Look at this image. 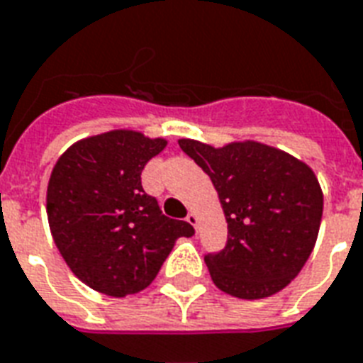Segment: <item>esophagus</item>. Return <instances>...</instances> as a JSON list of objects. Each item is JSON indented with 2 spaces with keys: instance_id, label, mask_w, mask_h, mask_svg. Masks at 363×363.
Returning <instances> with one entry per match:
<instances>
[{
  "instance_id": "esophagus-1",
  "label": "esophagus",
  "mask_w": 363,
  "mask_h": 363,
  "mask_svg": "<svg viewBox=\"0 0 363 363\" xmlns=\"http://www.w3.org/2000/svg\"><path fill=\"white\" fill-rule=\"evenodd\" d=\"M186 220L194 226V228H198V223H200V220H198V215H196V213H188Z\"/></svg>"
}]
</instances>
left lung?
<instances>
[{
    "instance_id": "obj_1",
    "label": "left lung",
    "mask_w": 363,
    "mask_h": 363,
    "mask_svg": "<svg viewBox=\"0 0 363 363\" xmlns=\"http://www.w3.org/2000/svg\"><path fill=\"white\" fill-rule=\"evenodd\" d=\"M206 171L228 223L220 253L206 255L213 284L238 298H264L301 272L316 243L323 194L304 162L257 140L223 148L181 138Z\"/></svg>"
}]
</instances>
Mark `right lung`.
<instances>
[{
    "instance_id": "1",
    "label": "right lung",
    "mask_w": 363,
    "mask_h": 363,
    "mask_svg": "<svg viewBox=\"0 0 363 363\" xmlns=\"http://www.w3.org/2000/svg\"><path fill=\"white\" fill-rule=\"evenodd\" d=\"M165 138L114 129L77 140L57 160L47 184L55 245L77 278L99 293L125 297L154 281L179 238L194 228L165 217L143 190L140 173Z\"/></svg>"
}]
</instances>
